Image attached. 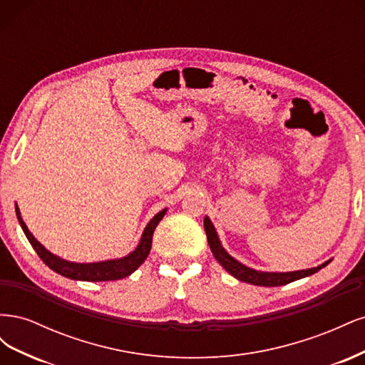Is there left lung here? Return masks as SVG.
I'll return each instance as SVG.
<instances>
[{
  "label": "left lung",
  "instance_id": "left-lung-1",
  "mask_svg": "<svg viewBox=\"0 0 365 365\" xmlns=\"http://www.w3.org/2000/svg\"><path fill=\"white\" fill-rule=\"evenodd\" d=\"M204 228L207 233V240L210 250H212L215 259L222 264L225 271H228L233 277H236L240 282H245L250 284H256V286H282V284H288L291 282H295L298 279L307 277V275H312L317 271L324 268L326 264L330 263V260L324 262L323 264H319L317 268H309V269H302V271H292V272H262L256 271L252 268L245 267L236 259H233L230 254L224 250V247L220 245V240L217 237L216 230L207 216L204 217Z\"/></svg>",
  "mask_w": 365,
  "mask_h": 365
}]
</instances>
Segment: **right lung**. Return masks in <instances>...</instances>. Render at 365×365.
Wrapping results in <instances>:
<instances>
[{
	"instance_id": "right-lung-1",
	"label": "right lung",
	"mask_w": 365,
	"mask_h": 365,
	"mask_svg": "<svg viewBox=\"0 0 365 365\" xmlns=\"http://www.w3.org/2000/svg\"><path fill=\"white\" fill-rule=\"evenodd\" d=\"M165 212H168V210L164 208L158 215L153 216V219H150V222L148 224L145 231H143L138 247L130 254H128L126 257L97 262V263H74V262H68L54 256V254H51L48 250L43 248L29 231L23 217H21L19 208L16 205V216L21 224V228H23L26 237L29 239L31 247L38 252L41 260L46 263L50 269L63 275V277L73 279V280H83V282H111V280L125 279L134 272L149 256L153 231H155L158 222L164 217Z\"/></svg>"
}]
</instances>
